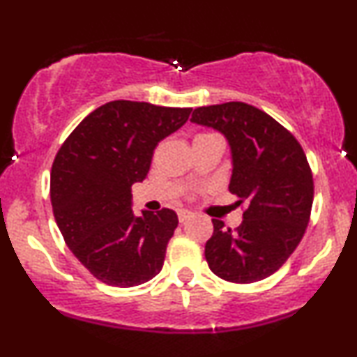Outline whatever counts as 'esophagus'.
Returning a JSON list of instances; mask_svg holds the SVG:
<instances>
[{"label":"esophagus","mask_w":357,"mask_h":357,"mask_svg":"<svg viewBox=\"0 0 357 357\" xmlns=\"http://www.w3.org/2000/svg\"><path fill=\"white\" fill-rule=\"evenodd\" d=\"M192 213L188 211V209H179L178 211V218H179V222H184L188 220V218H191Z\"/></svg>","instance_id":"34e87169"}]
</instances>
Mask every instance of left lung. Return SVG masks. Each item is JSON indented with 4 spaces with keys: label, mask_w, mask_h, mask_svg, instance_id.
I'll return each instance as SVG.
<instances>
[{
    "label": "left lung",
    "mask_w": 357,
    "mask_h": 357,
    "mask_svg": "<svg viewBox=\"0 0 357 357\" xmlns=\"http://www.w3.org/2000/svg\"><path fill=\"white\" fill-rule=\"evenodd\" d=\"M191 121L227 137L233 153L229 191L248 206L236 229L213 220L204 248L221 279L251 284L276 273L301 243L311 218L314 181L303 146L264 111L241 101L201 106Z\"/></svg>",
    "instance_id": "obj_1"
}]
</instances>
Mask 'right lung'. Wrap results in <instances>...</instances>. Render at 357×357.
<instances>
[{
	"mask_svg": "<svg viewBox=\"0 0 357 357\" xmlns=\"http://www.w3.org/2000/svg\"><path fill=\"white\" fill-rule=\"evenodd\" d=\"M190 114L191 108L109 101L86 116L56 153L50 181L56 225L101 282L132 287L161 271L178 214L162 208L136 218L131 186L144 181L154 148Z\"/></svg>",
	"mask_w": 357,
	"mask_h": 357,
	"instance_id": "1",
	"label": "right lung"
}]
</instances>
